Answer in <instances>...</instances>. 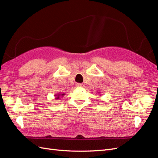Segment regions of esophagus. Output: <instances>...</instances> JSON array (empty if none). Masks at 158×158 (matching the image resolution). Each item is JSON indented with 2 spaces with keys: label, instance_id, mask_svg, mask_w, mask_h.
Listing matches in <instances>:
<instances>
[{
  "label": "esophagus",
  "instance_id": "esophagus-1",
  "mask_svg": "<svg viewBox=\"0 0 158 158\" xmlns=\"http://www.w3.org/2000/svg\"><path fill=\"white\" fill-rule=\"evenodd\" d=\"M76 85H77V87H83V83H77Z\"/></svg>",
  "mask_w": 158,
  "mask_h": 158
}]
</instances>
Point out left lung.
I'll list each match as a JSON object with an SVG mask.
<instances>
[{"label":"left lung","mask_w":158,"mask_h":158,"mask_svg":"<svg viewBox=\"0 0 158 158\" xmlns=\"http://www.w3.org/2000/svg\"><path fill=\"white\" fill-rule=\"evenodd\" d=\"M98 93H99V94H100V92H98Z\"/></svg>","instance_id":"8db88e82"}]
</instances>
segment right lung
<instances>
[{"instance_id": "right-lung-1", "label": "right lung", "mask_w": 158, "mask_h": 158, "mask_svg": "<svg viewBox=\"0 0 158 158\" xmlns=\"http://www.w3.org/2000/svg\"><path fill=\"white\" fill-rule=\"evenodd\" d=\"M64 95V93H58L57 94H55L54 95L55 99H56V100H58V99H59V98H60V96H63Z\"/></svg>"}]
</instances>
